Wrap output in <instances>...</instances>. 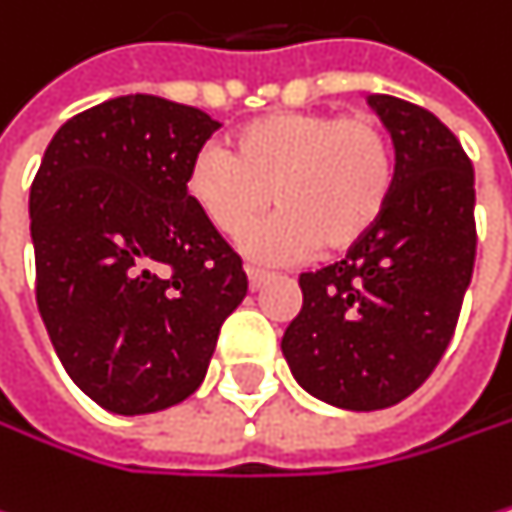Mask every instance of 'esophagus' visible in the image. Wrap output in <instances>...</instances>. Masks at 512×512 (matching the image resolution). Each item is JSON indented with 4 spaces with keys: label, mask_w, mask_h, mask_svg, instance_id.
<instances>
[{
    "label": "esophagus",
    "mask_w": 512,
    "mask_h": 512,
    "mask_svg": "<svg viewBox=\"0 0 512 512\" xmlns=\"http://www.w3.org/2000/svg\"><path fill=\"white\" fill-rule=\"evenodd\" d=\"M245 276H248V285H251V288H261L273 273L264 270V267H258V264H245Z\"/></svg>",
    "instance_id": "obj_1"
}]
</instances>
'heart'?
<instances>
[{
	"instance_id": "obj_1",
	"label": "heart",
	"mask_w": 512,
	"mask_h": 512,
	"mask_svg": "<svg viewBox=\"0 0 512 512\" xmlns=\"http://www.w3.org/2000/svg\"><path fill=\"white\" fill-rule=\"evenodd\" d=\"M397 181L388 130L370 115L276 112L230 136V154L203 148L188 197L227 239H242L273 206L282 215L254 233L261 254H337L358 245L385 215Z\"/></svg>"
}]
</instances>
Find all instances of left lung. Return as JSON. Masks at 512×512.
<instances>
[{"label": "left lung", "instance_id": "obj_1", "mask_svg": "<svg viewBox=\"0 0 512 512\" xmlns=\"http://www.w3.org/2000/svg\"><path fill=\"white\" fill-rule=\"evenodd\" d=\"M391 130L394 194L346 258L300 273L303 306L282 337L294 379L324 404L385 410L440 364L477 258L473 163L428 108L373 93Z\"/></svg>", "mask_w": 512, "mask_h": 512}]
</instances>
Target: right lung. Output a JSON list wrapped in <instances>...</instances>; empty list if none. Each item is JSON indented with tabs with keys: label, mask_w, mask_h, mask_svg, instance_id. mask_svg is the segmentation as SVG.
I'll return each mask as SVG.
<instances>
[{
	"label": "right lung",
	"mask_w": 512,
	"mask_h": 512,
	"mask_svg": "<svg viewBox=\"0 0 512 512\" xmlns=\"http://www.w3.org/2000/svg\"><path fill=\"white\" fill-rule=\"evenodd\" d=\"M221 124L136 93L69 118L29 188L35 303L72 382L102 410L157 413L191 397L242 258L188 197V172Z\"/></svg>",
	"instance_id": "1"
}]
</instances>
